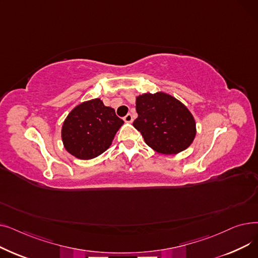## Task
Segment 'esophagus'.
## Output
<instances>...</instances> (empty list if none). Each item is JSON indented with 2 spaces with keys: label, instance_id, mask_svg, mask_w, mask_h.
<instances>
[{
  "label": "esophagus",
  "instance_id": "34e87169",
  "mask_svg": "<svg viewBox=\"0 0 258 258\" xmlns=\"http://www.w3.org/2000/svg\"><path fill=\"white\" fill-rule=\"evenodd\" d=\"M123 120L126 122V123H132V122H133V116H132V114H127V115L123 118Z\"/></svg>",
  "mask_w": 258,
  "mask_h": 258
}]
</instances>
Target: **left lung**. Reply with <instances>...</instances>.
Masks as SVG:
<instances>
[{
  "mask_svg": "<svg viewBox=\"0 0 258 258\" xmlns=\"http://www.w3.org/2000/svg\"><path fill=\"white\" fill-rule=\"evenodd\" d=\"M134 121L145 143L159 154L177 155L191 145L197 135L194 115L179 99L164 92L136 96Z\"/></svg>",
  "mask_w": 258,
  "mask_h": 258,
  "instance_id": "8db88e82",
  "label": "left lung"
}]
</instances>
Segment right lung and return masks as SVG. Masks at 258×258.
Here are the masks:
<instances>
[{"mask_svg": "<svg viewBox=\"0 0 258 258\" xmlns=\"http://www.w3.org/2000/svg\"><path fill=\"white\" fill-rule=\"evenodd\" d=\"M124 122L115 110L105 106L100 98L77 104L66 117L61 140L66 151L80 160L94 159L112 145L118 130Z\"/></svg>", "mask_w": 258, "mask_h": 258, "instance_id": "right-lung-1", "label": "right lung"}]
</instances>
